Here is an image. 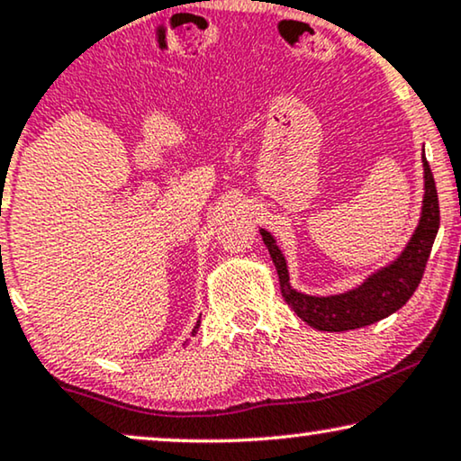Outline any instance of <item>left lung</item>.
I'll return each mask as SVG.
<instances>
[{"label":"left lung","mask_w":461,"mask_h":461,"mask_svg":"<svg viewBox=\"0 0 461 461\" xmlns=\"http://www.w3.org/2000/svg\"><path fill=\"white\" fill-rule=\"evenodd\" d=\"M424 206L420 225L416 228L410 244L401 252V257L388 267L380 269L378 274L367 277L359 288L351 293L336 294V296H307L296 293L288 282L286 258L282 250L277 249L276 240L271 233L261 230L263 242L267 246L271 258L280 276L282 296L288 303V307L321 332H347V330H357L369 323L384 320L394 311H399L410 301L411 294L422 282L428 257H430L434 238H437L440 225L438 211V194L434 184L430 165L424 157Z\"/></svg>","instance_id":"8db88e82"}]
</instances>
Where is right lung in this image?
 Returning a JSON list of instances; mask_svg holds the SVG:
<instances>
[{
    "instance_id": "1",
    "label": "right lung",
    "mask_w": 461,
    "mask_h": 461,
    "mask_svg": "<svg viewBox=\"0 0 461 461\" xmlns=\"http://www.w3.org/2000/svg\"><path fill=\"white\" fill-rule=\"evenodd\" d=\"M198 326H200V323H196V328H194V332H192V334H196V332H198Z\"/></svg>"
}]
</instances>
